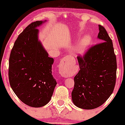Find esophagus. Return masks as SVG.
I'll return each mask as SVG.
<instances>
[{
  "mask_svg": "<svg viewBox=\"0 0 125 125\" xmlns=\"http://www.w3.org/2000/svg\"><path fill=\"white\" fill-rule=\"evenodd\" d=\"M59 67V73L62 76L64 77H67L71 76V72H70L69 70V64L67 63L66 62L62 61L61 62V63H60Z\"/></svg>",
  "mask_w": 125,
  "mask_h": 125,
  "instance_id": "obj_1",
  "label": "esophagus"
}]
</instances>
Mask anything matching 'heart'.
I'll return each mask as SVG.
<instances>
[{
  "instance_id": "b5f03b06",
  "label": "heart",
  "mask_w": 125,
  "mask_h": 125,
  "mask_svg": "<svg viewBox=\"0 0 125 125\" xmlns=\"http://www.w3.org/2000/svg\"><path fill=\"white\" fill-rule=\"evenodd\" d=\"M80 36L77 35L76 36V38H79ZM91 42V38L90 36L87 35L84 36L82 39L80 41L79 43L77 44V52L79 54H83L86 49L89 46Z\"/></svg>"
}]
</instances>
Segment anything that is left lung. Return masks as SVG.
<instances>
[{"mask_svg": "<svg viewBox=\"0 0 125 125\" xmlns=\"http://www.w3.org/2000/svg\"><path fill=\"white\" fill-rule=\"evenodd\" d=\"M99 30L97 38L102 42L77 57L80 71L74 77L72 98L74 105L84 109L102 105L116 83L117 63L112 41L104 27L99 25Z\"/></svg>", "mask_w": 125, "mask_h": 125, "instance_id": "left-lung-1", "label": "left lung"}]
</instances>
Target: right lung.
Here are the masks:
<instances>
[{"instance_id":"obj_1","label":"right lung","mask_w":125,"mask_h":125,"mask_svg":"<svg viewBox=\"0 0 125 125\" xmlns=\"http://www.w3.org/2000/svg\"><path fill=\"white\" fill-rule=\"evenodd\" d=\"M43 22L34 21L24 29L16 40L9 58L10 85L22 102L33 107L48 104L57 84L52 74L54 59L48 57L38 41L37 27Z\"/></svg>"}]
</instances>
